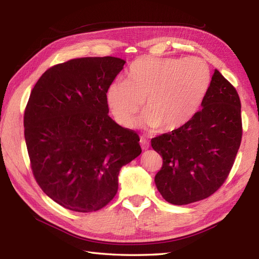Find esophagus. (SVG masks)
I'll return each mask as SVG.
<instances>
[{
  "mask_svg": "<svg viewBox=\"0 0 259 259\" xmlns=\"http://www.w3.org/2000/svg\"><path fill=\"white\" fill-rule=\"evenodd\" d=\"M140 145H141L142 150H147V149H149V147H150L149 140H148V139L146 138V137H144V136H141V137H140Z\"/></svg>",
  "mask_w": 259,
  "mask_h": 259,
  "instance_id": "esophagus-1",
  "label": "esophagus"
}]
</instances>
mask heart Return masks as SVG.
Returning a JSON list of instances; mask_svg holds the SVG:
<instances>
[{
	"label": "heart",
	"instance_id": "b5f03b06",
	"mask_svg": "<svg viewBox=\"0 0 259 259\" xmlns=\"http://www.w3.org/2000/svg\"><path fill=\"white\" fill-rule=\"evenodd\" d=\"M211 84V71L199 58L141 57L130 64L125 80L108 87L106 99L115 121L135 125L144 101L141 123L159 131H174L192 119Z\"/></svg>",
	"mask_w": 259,
	"mask_h": 259
}]
</instances>
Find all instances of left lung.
Segmentation results:
<instances>
[{
  "instance_id": "obj_1",
  "label": "left lung",
  "mask_w": 259,
  "mask_h": 259,
  "mask_svg": "<svg viewBox=\"0 0 259 259\" xmlns=\"http://www.w3.org/2000/svg\"><path fill=\"white\" fill-rule=\"evenodd\" d=\"M201 107L181 128L151 139L152 148L162 157L155 177L157 189L172 205H188L216 192L239 149L240 99L218 70Z\"/></svg>"
}]
</instances>
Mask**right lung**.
Returning a JSON list of instances; mask_svg holds the SVG:
<instances>
[{
  "instance_id": "add662e5",
  "label": "right lung",
  "mask_w": 259,
  "mask_h": 259,
  "mask_svg": "<svg viewBox=\"0 0 259 259\" xmlns=\"http://www.w3.org/2000/svg\"><path fill=\"white\" fill-rule=\"evenodd\" d=\"M125 61L80 58L53 65L37 80L24 111V138L37 185L78 212L107 206L118 175L141 153L136 131L109 117L108 87Z\"/></svg>"
}]
</instances>
